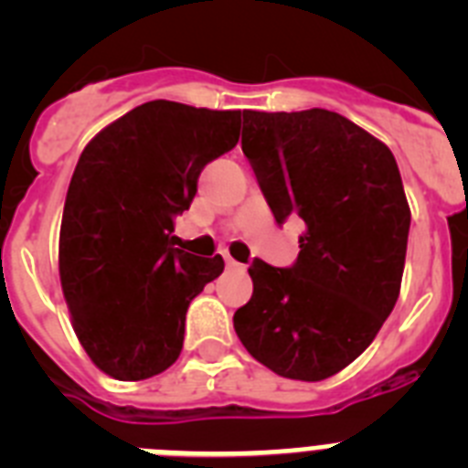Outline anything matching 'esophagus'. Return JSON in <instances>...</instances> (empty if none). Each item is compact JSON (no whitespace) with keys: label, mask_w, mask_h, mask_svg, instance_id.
<instances>
[{"label":"esophagus","mask_w":468,"mask_h":468,"mask_svg":"<svg viewBox=\"0 0 468 468\" xmlns=\"http://www.w3.org/2000/svg\"><path fill=\"white\" fill-rule=\"evenodd\" d=\"M225 264H227V270H241L243 264L237 262V260H231L229 255H225Z\"/></svg>","instance_id":"obj_1"}]
</instances>
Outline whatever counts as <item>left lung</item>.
Here are the masks:
<instances>
[{
	"label": "left lung",
	"instance_id": "obj_1",
	"mask_svg": "<svg viewBox=\"0 0 468 468\" xmlns=\"http://www.w3.org/2000/svg\"><path fill=\"white\" fill-rule=\"evenodd\" d=\"M241 150L276 222H304L291 267L255 258L234 314L248 354L321 382L370 346L403 279L410 208L387 144L330 110H243Z\"/></svg>",
	"mask_w": 468,
	"mask_h": 468
}]
</instances>
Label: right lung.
I'll use <instances>...</instances> for the list:
<instances>
[{
	"instance_id": "1",
	"label": "right lung",
	"mask_w": 468,
	"mask_h": 468,
	"mask_svg": "<svg viewBox=\"0 0 468 468\" xmlns=\"http://www.w3.org/2000/svg\"><path fill=\"white\" fill-rule=\"evenodd\" d=\"M239 131V110L152 101L81 152L60 222V283L74 333L110 378H154L180 356L189 302L225 262L176 248V218Z\"/></svg>"
}]
</instances>
